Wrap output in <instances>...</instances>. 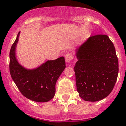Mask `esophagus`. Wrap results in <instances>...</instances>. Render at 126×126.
Instances as JSON below:
<instances>
[{"instance_id": "34e87169", "label": "esophagus", "mask_w": 126, "mask_h": 126, "mask_svg": "<svg viewBox=\"0 0 126 126\" xmlns=\"http://www.w3.org/2000/svg\"><path fill=\"white\" fill-rule=\"evenodd\" d=\"M64 58H65L66 62V63H69V62H71V60H72V59H73V56H72V54H70V53H67V54H66Z\"/></svg>"}]
</instances>
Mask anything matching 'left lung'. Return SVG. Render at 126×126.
I'll list each match as a JSON object with an SVG mask.
<instances>
[{"label":"left lung","mask_w":126,"mask_h":126,"mask_svg":"<svg viewBox=\"0 0 126 126\" xmlns=\"http://www.w3.org/2000/svg\"><path fill=\"white\" fill-rule=\"evenodd\" d=\"M77 89L83 100L98 101L110 94L117 80L118 60L106 35L89 37L75 49Z\"/></svg>","instance_id":"8db88e82"}]
</instances>
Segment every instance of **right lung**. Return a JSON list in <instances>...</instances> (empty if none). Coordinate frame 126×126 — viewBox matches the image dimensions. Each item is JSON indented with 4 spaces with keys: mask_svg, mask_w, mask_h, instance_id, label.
<instances>
[{
    "mask_svg": "<svg viewBox=\"0 0 126 126\" xmlns=\"http://www.w3.org/2000/svg\"><path fill=\"white\" fill-rule=\"evenodd\" d=\"M20 32L18 33L10 52V71L12 79L23 96L33 101L44 103L54 98L55 84L66 67L63 57L47 60L34 68H26L18 62L16 47Z\"/></svg>",
    "mask_w": 126,
    "mask_h": 126,
    "instance_id": "1",
    "label": "right lung"
}]
</instances>
